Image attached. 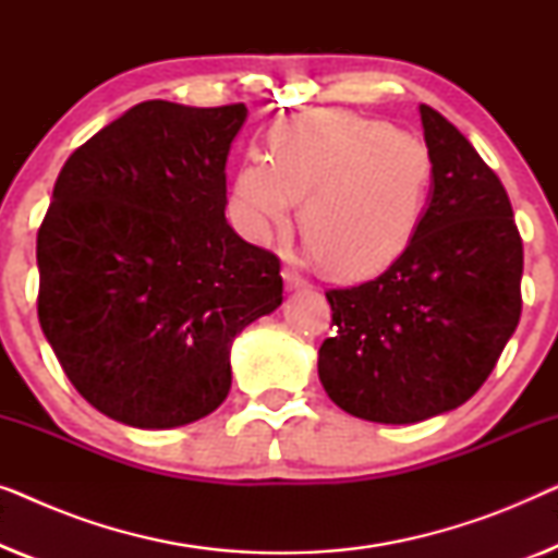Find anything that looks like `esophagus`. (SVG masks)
Instances as JSON below:
<instances>
[{"label": "esophagus", "mask_w": 558, "mask_h": 558, "mask_svg": "<svg viewBox=\"0 0 558 558\" xmlns=\"http://www.w3.org/2000/svg\"><path fill=\"white\" fill-rule=\"evenodd\" d=\"M281 279H284V287L289 289V292H294V289H304V287H307V281L302 279V274L294 271V269H284V271H281Z\"/></svg>", "instance_id": "obj_1"}]
</instances>
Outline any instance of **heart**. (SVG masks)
<instances>
[{"mask_svg":"<svg viewBox=\"0 0 558 558\" xmlns=\"http://www.w3.org/2000/svg\"><path fill=\"white\" fill-rule=\"evenodd\" d=\"M434 162L416 136L380 119L319 111L271 132L269 162L251 159L231 190V216L254 243L287 233L304 201L302 235L335 277L391 266L422 226Z\"/></svg>","mask_w":558,"mask_h":558,"instance_id":"obj_1","label":"heart"}]
</instances>
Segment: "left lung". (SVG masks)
<instances>
[{"label":"left lung","mask_w":558,"mask_h":558,"mask_svg":"<svg viewBox=\"0 0 558 558\" xmlns=\"http://www.w3.org/2000/svg\"><path fill=\"white\" fill-rule=\"evenodd\" d=\"M434 162L409 248L365 284L330 289L319 380L342 411L416 424L462 407L521 319L523 241L508 193L457 126L418 106Z\"/></svg>","instance_id":"left-lung-1"}]
</instances>
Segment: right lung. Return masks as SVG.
<instances>
[{"mask_svg":"<svg viewBox=\"0 0 558 558\" xmlns=\"http://www.w3.org/2000/svg\"><path fill=\"white\" fill-rule=\"evenodd\" d=\"M243 104L144 101L68 157L37 231V317L83 399L136 429L208 416L231 342L281 304L279 258L226 220Z\"/></svg>","mask_w":558,"mask_h":558,"instance_id":"1","label":"right lung"}]
</instances>
